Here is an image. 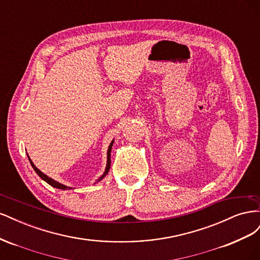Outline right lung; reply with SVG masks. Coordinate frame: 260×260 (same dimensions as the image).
I'll use <instances>...</instances> for the list:
<instances>
[{"mask_svg": "<svg viewBox=\"0 0 260 260\" xmlns=\"http://www.w3.org/2000/svg\"><path fill=\"white\" fill-rule=\"evenodd\" d=\"M113 143H114V141H112V143H111V145H109V147H108V151H107V165H106V169H105V172L103 175H102V177L100 178V179H98V181H101L102 179H103L107 174H108V171H109V168H111V152H112V146H113ZM28 158H29V156H28ZM29 161H30V164H31V166H32V168L35 169V171L37 172L38 174V176L40 177L42 180H44L46 183H49L50 185H52L53 187H57V188H60V190H69V186H66V185H62V184H60V183H58V182H56V181H54L53 179H51V178H49L48 176L46 175H44L42 171H40L39 170L35 165H34V162L31 161V159L29 158Z\"/></svg>", "mask_w": 260, "mask_h": 260, "instance_id": "obj_1", "label": "right lung"}]
</instances>
